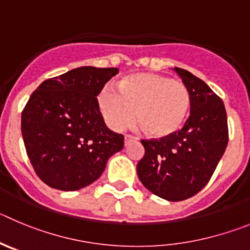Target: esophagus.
I'll list each match as a JSON object with an SVG mask.
<instances>
[{"mask_svg": "<svg viewBox=\"0 0 250 250\" xmlns=\"http://www.w3.org/2000/svg\"><path fill=\"white\" fill-rule=\"evenodd\" d=\"M124 141H125V146H127L130 143H132V141H136V137L131 136V135H125V136H124Z\"/></svg>", "mask_w": 250, "mask_h": 250, "instance_id": "34e87169", "label": "esophagus"}]
</instances>
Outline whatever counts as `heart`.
<instances>
[{
    "label": "heart",
    "mask_w": 250,
    "mask_h": 250,
    "mask_svg": "<svg viewBox=\"0 0 250 250\" xmlns=\"http://www.w3.org/2000/svg\"><path fill=\"white\" fill-rule=\"evenodd\" d=\"M98 106L110 129H124L135 115L145 134L160 140L182 129L191 110V93L180 80L140 73L121 79L119 91L103 89Z\"/></svg>",
    "instance_id": "heart-1"
}]
</instances>
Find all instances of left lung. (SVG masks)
<instances>
[{"instance_id": "1", "label": "left lung", "mask_w": 250, "mask_h": 250, "mask_svg": "<svg viewBox=\"0 0 250 250\" xmlns=\"http://www.w3.org/2000/svg\"><path fill=\"white\" fill-rule=\"evenodd\" d=\"M191 93L185 126L162 140H143L145 155L137 164L141 183L166 201L187 200L208 183L228 144L223 102L188 70L173 68Z\"/></svg>"}]
</instances>
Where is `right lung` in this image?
I'll list each match as a JSON object with an SVG mask.
<instances>
[{"instance_id": "1", "label": "right lung", "mask_w": 250, "mask_h": 250, "mask_svg": "<svg viewBox=\"0 0 250 250\" xmlns=\"http://www.w3.org/2000/svg\"><path fill=\"white\" fill-rule=\"evenodd\" d=\"M118 68L79 67L44 80L22 111L21 131L38 177L52 188L77 191L104 172L124 147L105 125L97 97Z\"/></svg>"}]
</instances>
